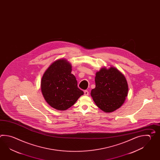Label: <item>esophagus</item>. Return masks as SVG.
Returning a JSON list of instances; mask_svg holds the SVG:
<instances>
[{
  "mask_svg": "<svg viewBox=\"0 0 160 160\" xmlns=\"http://www.w3.org/2000/svg\"><path fill=\"white\" fill-rule=\"evenodd\" d=\"M84 92V95H85V96L89 95V92L87 90H85Z\"/></svg>",
  "mask_w": 160,
  "mask_h": 160,
  "instance_id": "obj_1",
  "label": "esophagus"
}]
</instances>
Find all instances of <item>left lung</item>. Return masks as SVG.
Returning a JSON list of instances; mask_svg holds the SVG:
<instances>
[{
	"label": "left lung",
	"mask_w": 160,
	"mask_h": 160,
	"mask_svg": "<svg viewBox=\"0 0 160 160\" xmlns=\"http://www.w3.org/2000/svg\"><path fill=\"white\" fill-rule=\"evenodd\" d=\"M96 87L91 95L98 108L105 112H112L120 108L127 96L126 78L113 67L102 68L96 74Z\"/></svg>",
	"instance_id": "obj_1"
}]
</instances>
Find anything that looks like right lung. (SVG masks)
Returning <instances> with one entry per match:
<instances>
[{
    "label": "right lung",
    "instance_id": "add662e5",
    "mask_svg": "<svg viewBox=\"0 0 160 160\" xmlns=\"http://www.w3.org/2000/svg\"><path fill=\"white\" fill-rule=\"evenodd\" d=\"M71 71V65L66 60L60 59L53 62L42 76V95L48 104L56 109L65 111L84 94L78 88Z\"/></svg>",
    "mask_w": 160,
    "mask_h": 160
}]
</instances>
